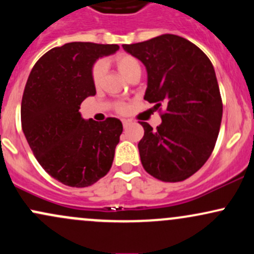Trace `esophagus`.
Masks as SVG:
<instances>
[{
	"label": "esophagus",
	"instance_id": "34e87169",
	"mask_svg": "<svg viewBox=\"0 0 254 254\" xmlns=\"http://www.w3.org/2000/svg\"><path fill=\"white\" fill-rule=\"evenodd\" d=\"M122 123H123V127H127L130 124H131V121H129V119H123Z\"/></svg>",
	"mask_w": 254,
	"mask_h": 254
}]
</instances>
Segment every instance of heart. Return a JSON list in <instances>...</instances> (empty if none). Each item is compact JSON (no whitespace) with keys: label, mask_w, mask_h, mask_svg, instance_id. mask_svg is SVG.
I'll list each match as a JSON object with an SVG mask.
<instances>
[{"label":"heart","mask_w":254,"mask_h":254,"mask_svg":"<svg viewBox=\"0 0 254 254\" xmlns=\"http://www.w3.org/2000/svg\"><path fill=\"white\" fill-rule=\"evenodd\" d=\"M114 64H116L117 68L124 77L129 79L130 77L133 76L135 73H141V65L138 60L136 59L133 55L127 54V53H122L114 58ZM106 66L102 61H97L94 64L93 68H91V80H93L94 85L99 88L102 84V80L105 77ZM127 110V106L123 102H119L117 105V111L118 112H125Z\"/></svg>","instance_id":"heart-1"}]
</instances>
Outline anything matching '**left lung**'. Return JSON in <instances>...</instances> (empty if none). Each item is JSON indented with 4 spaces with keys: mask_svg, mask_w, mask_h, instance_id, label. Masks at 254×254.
<instances>
[{
    "mask_svg": "<svg viewBox=\"0 0 254 254\" xmlns=\"http://www.w3.org/2000/svg\"><path fill=\"white\" fill-rule=\"evenodd\" d=\"M123 48L146 66L144 100L155 110L165 108L157 130L140 122L142 165L163 182L185 181L210 158L221 127L223 104L212 63L194 43L170 33Z\"/></svg>",
    "mask_w": 254,
    "mask_h": 254,
    "instance_id": "8db88e82",
    "label": "left lung"
}]
</instances>
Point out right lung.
I'll return each mask as SVG.
<instances>
[{"label": "right lung", "mask_w": 254, "mask_h": 254, "mask_svg": "<svg viewBox=\"0 0 254 254\" xmlns=\"http://www.w3.org/2000/svg\"><path fill=\"white\" fill-rule=\"evenodd\" d=\"M117 44L72 42L55 47L35 64L21 100V127L46 172L65 186L84 188L107 175L123 132L117 118L84 121L78 112L96 94L91 68Z\"/></svg>", "instance_id": "obj_1"}]
</instances>
